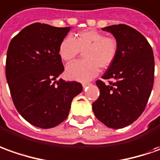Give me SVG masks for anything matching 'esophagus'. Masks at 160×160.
<instances>
[{
    "label": "esophagus",
    "instance_id": "34e87169",
    "mask_svg": "<svg viewBox=\"0 0 160 160\" xmlns=\"http://www.w3.org/2000/svg\"><path fill=\"white\" fill-rule=\"evenodd\" d=\"M88 85H90L89 82H83V83H82V87H83V88H85V87H87Z\"/></svg>",
    "mask_w": 160,
    "mask_h": 160
}]
</instances>
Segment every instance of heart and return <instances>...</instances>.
I'll use <instances>...</instances> for the list:
<instances>
[{"label": "heart", "mask_w": 160, "mask_h": 160, "mask_svg": "<svg viewBox=\"0 0 160 160\" xmlns=\"http://www.w3.org/2000/svg\"><path fill=\"white\" fill-rule=\"evenodd\" d=\"M82 52L83 60L72 62L66 67L67 78L79 82H86L99 73L100 67L107 69L115 61L118 52V41L105 36L96 29H85L65 37L58 46V56L62 61H73Z\"/></svg>", "instance_id": "heart-1"}]
</instances>
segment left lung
<instances>
[{"instance_id": "left-lung-1", "label": "left lung", "mask_w": 160, "mask_h": 160, "mask_svg": "<svg viewBox=\"0 0 160 160\" xmlns=\"http://www.w3.org/2000/svg\"><path fill=\"white\" fill-rule=\"evenodd\" d=\"M102 29L112 33L118 43L115 61L102 77L115 82L106 85L97 81L100 95L92 110L106 126L121 129L136 121L145 109L153 86V51L145 36L130 26L118 24Z\"/></svg>"}]
</instances>
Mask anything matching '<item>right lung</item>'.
Masks as SVG:
<instances>
[{"label": "right lung", "instance_id": "obj_1", "mask_svg": "<svg viewBox=\"0 0 160 160\" xmlns=\"http://www.w3.org/2000/svg\"><path fill=\"white\" fill-rule=\"evenodd\" d=\"M69 29L33 23L8 48L6 78L14 104L24 119L39 128H52L64 121L72 100L82 91L78 82L57 81L64 70L58 46Z\"/></svg>", "mask_w": 160, "mask_h": 160}]
</instances>
